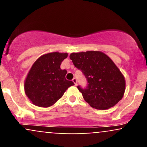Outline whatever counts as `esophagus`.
I'll use <instances>...</instances> for the list:
<instances>
[{"label": "esophagus", "instance_id": "34e87169", "mask_svg": "<svg viewBox=\"0 0 147 147\" xmlns=\"http://www.w3.org/2000/svg\"><path fill=\"white\" fill-rule=\"evenodd\" d=\"M72 82H74L75 85H77V84H78V80H77L76 78H73V79H72Z\"/></svg>", "mask_w": 147, "mask_h": 147}]
</instances>
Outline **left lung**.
<instances>
[{
    "label": "left lung",
    "instance_id": "1",
    "mask_svg": "<svg viewBox=\"0 0 147 147\" xmlns=\"http://www.w3.org/2000/svg\"><path fill=\"white\" fill-rule=\"evenodd\" d=\"M69 58L86 79V87L79 85L78 88L92 107L106 110L122 99L125 90V80L108 55L92 51L71 53Z\"/></svg>",
    "mask_w": 147,
    "mask_h": 147
}]
</instances>
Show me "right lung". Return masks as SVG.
I'll use <instances>...</instances> for the list:
<instances>
[{
  "label": "right lung",
  "instance_id": "1",
  "mask_svg": "<svg viewBox=\"0 0 147 147\" xmlns=\"http://www.w3.org/2000/svg\"><path fill=\"white\" fill-rule=\"evenodd\" d=\"M67 53L53 52L40 57L29 70L25 82L26 95L34 105L49 107L63 96L74 82L65 79L66 69L61 65Z\"/></svg>",
  "mask_w": 147,
  "mask_h": 147
}]
</instances>
